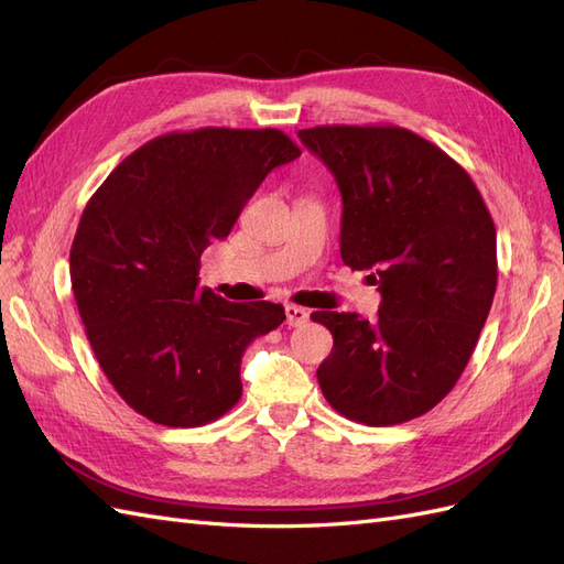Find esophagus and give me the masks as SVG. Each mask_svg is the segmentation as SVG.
Instances as JSON below:
<instances>
[{
  "instance_id": "1",
  "label": "esophagus",
  "mask_w": 564,
  "mask_h": 564,
  "mask_svg": "<svg viewBox=\"0 0 564 564\" xmlns=\"http://www.w3.org/2000/svg\"><path fill=\"white\" fill-rule=\"evenodd\" d=\"M284 315H286L289 327H303V324L311 319V313L305 311V308H301V305H286Z\"/></svg>"
}]
</instances>
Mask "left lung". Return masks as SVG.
Returning a JSON list of instances; mask_svg holds the SVG:
<instances>
[{"label":"left lung","mask_w":564,"mask_h":564,"mask_svg":"<svg viewBox=\"0 0 564 564\" xmlns=\"http://www.w3.org/2000/svg\"><path fill=\"white\" fill-rule=\"evenodd\" d=\"M301 143L344 199L340 259L379 286L377 319L317 311L334 348L322 395L350 421L395 425L447 395L497 292V228L466 169L400 127H313Z\"/></svg>","instance_id":"1"}]
</instances>
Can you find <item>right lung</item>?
Instances as JSON below:
<instances>
[{
    "label": "right lung",
    "instance_id": "1",
    "mask_svg": "<svg viewBox=\"0 0 564 564\" xmlns=\"http://www.w3.org/2000/svg\"><path fill=\"white\" fill-rule=\"evenodd\" d=\"M299 155L280 129L174 131L131 152L89 199L70 249L73 292L100 369L133 412L195 429L240 400L242 355L284 308L199 286V256Z\"/></svg>",
    "mask_w": 564,
    "mask_h": 564
}]
</instances>
